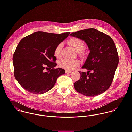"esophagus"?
Returning <instances> with one entry per match:
<instances>
[{"instance_id":"34e87169","label":"esophagus","mask_w":132,"mask_h":132,"mask_svg":"<svg viewBox=\"0 0 132 132\" xmlns=\"http://www.w3.org/2000/svg\"><path fill=\"white\" fill-rule=\"evenodd\" d=\"M66 73H71L72 71H70V70H66Z\"/></svg>"}]
</instances>
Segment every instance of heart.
<instances>
[{"label":"heart","mask_w":132,"mask_h":132,"mask_svg":"<svg viewBox=\"0 0 132 132\" xmlns=\"http://www.w3.org/2000/svg\"><path fill=\"white\" fill-rule=\"evenodd\" d=\"M69 44L73 48V49L79 53V54L82 57L86 55L85 51L84 50L85 47L84 42L78 38H72L68 41ZM63 47V44L59 43L55 48L54 51V55L57 58H60L61 55V51ZM80 62L78 60H63L60 62L59 66L62 68L66 70H72L76 67L79 66Z\"/></svg>","instance_id":"heart-1"}]
</instances>
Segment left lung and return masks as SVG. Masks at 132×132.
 I'll use <instances>...</instances> for the list:
<instances>
[{
    "label": "left lung",
    "instance_id": "1",
    "mask_svg": "<svg viewBox=\"0 0 132 132\" xmlns=\"http://www.w3.org/2000/svg\"><path fill=\"white\" fill-rule=\"evenodd\" d=\"M70 36L84 41L90 53L79 71L80 78L74 83L75 90L87 96H95L110 87L118 64L119 57L115 44L108 35L91 28L72 32Z\"/></svg>",
    "mask_w": 132,
    "mask_h": 132
}]
</instances>
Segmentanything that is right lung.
Here are the masks:
<instances>
[{"mask_svg": "<svg viewBox=\"0 0 132 132\" xmlns=\"http://www.w3.org/2000/svg\"><path fill=\"white\" fill-rule=\"evenodd\" d=\"M69 34L37 31L19 42L13 57L14 76L27 91L44 93L53 88L59 76L65 74L64 69L54 68L57 64L54 51Z\"/></svg>", "mask_w": 132, "mask_h": 132, "instance_id": "obj_1", "label": "right lung"}]
</instances>
